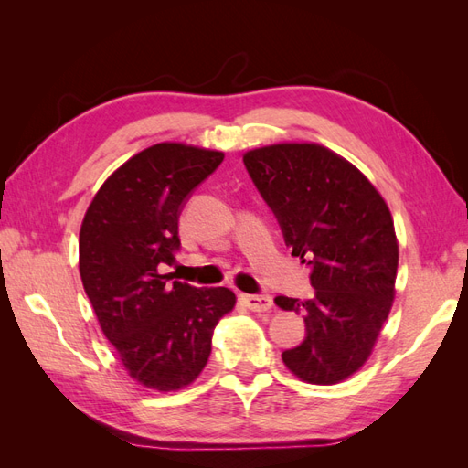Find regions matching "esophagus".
I'll return each instance as SVG.
<instances>
[{
  "label": "esophagus",
  "mask_w": 468,
  "mask_h": 468,
  "mask_svg": "<svg viewBox=\"0 0 468 468\" xmlns=\"http://www.w3.org/2000/svg\"><path fill=\"white\" fill-rule=\"evenodd\" d=\"M242 301L253 313H267L273 308V299L269 294H242Z\"/></svg>",
  "instance_id": "obj_1"
}]
</instances>
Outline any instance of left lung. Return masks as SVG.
Returning <instances> with one entry per match:
<instances>
[{
  "instance_id": "obj_1",
  "label": "left lung",
  "mask_w": 468,
  "mask_h": 468,
  "mask_svg": "<svg viewBox=\"0 0 468 468\" xmlns=\"http://www.w3.org/2000/svg\"><path fill=\"white\" fill-rule=\"evenodd\" d=\"M244 164L292 256L313 267V299H275L306 324L282 363L310 385H337L371 357L392 308L399 239L388 205L356 165L316 143L253 148Z\"/></svg>"
}]
</instances>
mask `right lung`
<instances>
[{
    "instance_id": "obj_1",
    "label": "right lung",
    "mask_w": 468,
    "mask_h": 468,
    "mask_svg": "<svg viewBox=\"0 0 468 468\" xmlns=\"http://www.w3.org/2000/svg\"><path fill=\"white\" fill-rule=\"evenodd\" d=\"M222 160L181 143L138 152L99 187L80 229V275L97 322L129 377L158 392L201 375L218 320L236 306L230 289L160 273L176 261L183 203Z\"/></svg>"
}]
</instances>
